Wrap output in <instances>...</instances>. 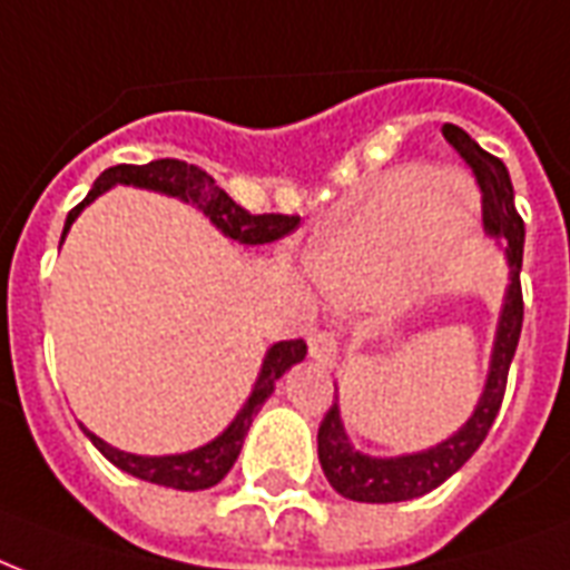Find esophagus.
<instances>
[{"instance_id": "34e87169", "label": "esophagus", "mask_w": 570, "mask_h": 570, "mask_svg": "<svg viewBox=\"0 0 570 570\" xmlns=\"http://www.w3.org/2000/svg\"><path fill=\"white\" fill-rule=\"evenodd\" d=\"M308 356H312L317 365L333 363V356H335L333 333H326V330H312V333H308Z\"/></svg>"}]
</instances>
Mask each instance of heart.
Listing matches in <instances>:
<instances>
[{"mask_svg": "<svg viewBox=\"0 0 570 570\" xmlns=\"http://www.w3.org/2000/svg\"><path fill=\"white\" fill-rule=\"evenodd\" d=\"M473 235V196L434 166L386 171L368 198L326 237L312 276L338 303H374L422 264L445 271Z\"/></svg>", "mask_w": 570, "mask_h": 570, "instance_id": "obj_1", "label": "heart"}]
</instances>
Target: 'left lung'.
Returning a JSON list of instances; mask_svg holds the SVG:
<instances>
[{
  "instance_id": "8db88e82",
  "label": "left lung",
  "mask_w": 570,
  "mask_h": 570,
  "mask_svg": "<svg viewBox=\"0 0 570 570\" xmlns=\"http://www.w3.org/2000/svg\"><path fill=\"white\" fill-rule=\"evenodd\" d=\"M445 142L461 154L475 171V180L482 187V210H484V235L497 240L509 264V285L502 297L500 317H497V333H493L491 363L484 390L475 401L473 413L454 434L428 445L422 452L392 454H368L351 443V436L342 422V407L335 395L333 407L326 410L324 422L317 428V461L324 470L326 482L335 491L354 502H404L416 500L422 493L434 491L454 475L473 458V452L484 443L491 431L493 419L500 413L505 381H509V365L514 360L520 342V326H523V294H520V267H523V219L514 207V187H511L509 169L500 157H493L482 145L454 125H443Z\"/></svg>"
}]
</instances>
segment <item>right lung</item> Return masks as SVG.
<instances>
[{"mask_svg":"<svg viewBox=\"0 0 570 570\" xmlns=\"http://www.w3.org/2000/svg\"><path fill=\"white\" fill-rule=\"evenodd\" d=\"M136 187L151 189L160 196L178 198L184 205L198 207L202 214L214 223L216 232H223L225 237H232L244 246H262L273 244L279 237L291 235L299 225V216H282V214H249L244 207L232 202V196L214 184V178L202 171L198 166H189L184 160H151L145 166H112L106 169L100 178L95 180V187L88 189V196L79 202L65 219V232L61 240L68 237L70 225L77 223V216L86 210L97 196H104L106 189L112 187ZM306 360V342L294 338V342H276L267 347V354L262 360L258 377L253 383L249 399L244 401V407L237 410V416L232 419V425L225 428L223 434L214 436L210 443L189 449V452L178 454H134L121 452L116 445H109L106 440L88 431L86 425H79L86 431V436L100 449L106 461H112L118 470L142 479V482L163 484V488H175V491H205L214 488L216 482H223L225 473L235 466L237 454L244 449L246 431L253 425V419L258 416L262 404L273 395L276 381L282 374L294 368L297 363Z\"/></svg>","mask_w":570,"mask_h":570,"instance_id":"obj_1","label":"right lung"}]
</instances>
